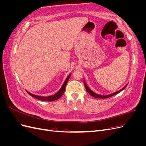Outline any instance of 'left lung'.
I'll use <instances>...</instances> for the list:
<instances>
[{
    "label": "left lung",
    "instance_id": "obj_1",
    "mask_svg": "<svg viewBox=\"0 0 146 146\" xmlns=\"http://www.w3.org/2000/svg\"><path fill=\"white\" fill-rule=\"evenodd\" d=\"M83 82H84V85H85L86 90V91H87V92H88V93H89V94H90L91 96H92V97H94V98H100V99H106V98H110V97H111V96H114V95H116V94H118L119 92H120L122 91L123 90H124L125 88V87H126V86H127V85H128V83H127V85H126L124 87L122 88V89L119 90L117 91L114 92H113V93H111V94H108V95H101V94H97V93H96L95 92H94L93 91H92V90L90 89V88L87 86L86 83V82L85 81V80H83Z\"/></svg>",
    "mask_w": 146,
    "mask_h": 146
}]
</instances>
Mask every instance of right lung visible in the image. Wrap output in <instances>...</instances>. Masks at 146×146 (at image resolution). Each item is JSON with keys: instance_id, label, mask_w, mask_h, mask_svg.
Returning a JSON list of instances; mask_svg holds the SVG:
<instances>
[{"instance_id": "obj_1", "label": "right lung", "mask_w": 146, "mask_h": 146, "mask_svg": "<svg viewBox=\"0 0 146 146\" xmlns=\"http://www.w3.org/2000/svg\"><path fill=\"white\" fill-rule=\"evenodd\" d=\"M70 76H71V73H70L69 76L67 77V78H66V79L65 80V81L64 82L62 86L61 87V88L60 89V90L56 92V94H54V95H52V96H47V97H45V96H37V95H35V94H32L31 92H29L28 91L26 90V91L27 92V93L32 96V97H33V98H36L38 100H43V101H48V102H51V101H54V100H56L57 99H58L59 98H60L61 96H63V94H64V91H65V88H66V85H67V83L69 80V79L70 77Z\"/></svg>"}]
</instances>
